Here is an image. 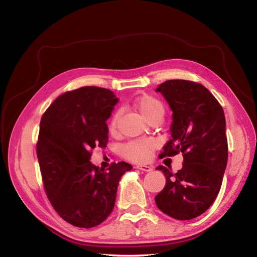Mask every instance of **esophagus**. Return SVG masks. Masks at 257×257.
I'll list each match as a JSON object with an SVG mask.
<instances>
[{
    "label": "esophagus",
    "mask_w": 257,
    "mask_h": 257,
    "mask_svg": "<svg viewBox=\"0 0 257 257\" xmlns=\"http://www.w3.org/2000/svg\"><path fill=\"white\" fill-rule=\"evenodd\" d=\"M136 168L139 170H143V172H151V170L153 169V167L147 166V165H137Z\"/></svg>",
    "instance_id": "1"
}]
</instances>
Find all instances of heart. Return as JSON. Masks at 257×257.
<instances>
[{
	"label": "heart",
	"mask_w": 257,
	"mask_h": 257,
	"mask_svg": "<svg viewBox=\"0 0 257 257\" xmlns=\"http://www.w3.org/2000/svg\"><path fill=\"white\" fill-rule=\"evenodd\" d=\"M132 105L149 123L160 122L165 113V107L161 100L147 93L136 96L132 100ZM119 115V112H114L108 122V132L111 135H115L118 131ZM157 147V143L153 141H132L121 147L120 153L124 159L131 162L146 163L152 158Z\"/></svg>",
	"instance_id": "heart-1"
}]
</instances>
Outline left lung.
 Returning <instances> with one entry per match:
<instances>
[{
	"instance_id": "obj_1",
	"label": "left lung",
	"mask_w": 257,
	"mask_h": 257,
	"mask_svg": "<svg viewBox=\"0 0 257 257\" xmlns=\"http://www.w3.org/2000/svg\"><path fill=\"white\" fill-rule=\"evenodd\" d=\"M157 91L174 112L172 139L160 158L181 152L183 163L177 173L157 167L165 175L166 184L155 204L176 220H191L213 204L221 189L228 159L224 111L210 91L195 81L167 80Z\"/></svg>"
}]
</instances>
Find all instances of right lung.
<instances>
[{"instance_id":"add662e5","label":"right lung","mask_w":257,"mask_h":257,"mask_svg":"<svg viewBox=\"0 0 257 257\" xmlns=\"http://www.w3.org/2000/svg\"><path fill=\"white\" fill-rule=\"evenodd\" d=\"M118 98L104 88L82 87L60 95L42 116L36 153L44 188L56 212L67 223L92 228L114 207L125 162L106 170L92 165L95 147L106 148L107 119Z\"/></svg>"}]
</instances>
